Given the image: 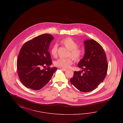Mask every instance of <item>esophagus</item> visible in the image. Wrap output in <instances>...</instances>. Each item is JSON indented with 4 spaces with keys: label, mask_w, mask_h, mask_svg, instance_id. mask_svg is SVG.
<instances>
[{
    "label": "esophagus",
    "mask_w": 123,
    "mask_h": 123,
    "mask_svg": "<svg viewBox=\"0 0 123 123\" xmlns=\"http://www.w3.org/2000/svg\"><path fill=\"white\" fill-rule=\"evenodd\" d=\"M60 70H63V71H64L67 70L66 69H62V68H60Z\"/></svg>",
    "instance_id": "1"
}]
</instances>
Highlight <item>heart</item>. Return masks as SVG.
I'll return each instance as SVG.
<instances>
[{"instance_id":"heart-1","label":"heart","mask_w":123,"mask_h":123,"mask_svg":"<svg viewBox=\"0 0 123 123\" xmlns=\"http://www.w3.org/2000/svg\"><path fill=\"white\" fill-rule=\"evenodd\" d=\"M60 43L69 50L68 56H70L75 61H79L83 55V50L81 48L77 47V43L70 37H67L60 41ZM58 45L55 44L51 49V55L54 57L57 56ZM71 57L66 59L60 58L54 62V65L62 69H67L73 64V59Z\"/></svg>"}]
</instances>
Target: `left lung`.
I'll return each mask as SVG.
<instances>
[{"mask_svg":"<svg viewBox=\"0 0 123 123\" xmlns=\"http://www.w3.org/2000/svg\"><path fill=\"white\" fill-rule=\"evenodd\" d=\"M84 43V56L78 64L82 70L74 71L70 82L79 91L88 92L95 89L104 81L108 63L105 51L98 42L87 40Z\"/></svg>","mask_w":123,"mask_h":123,"instance_id":"8db88e82","label":"left lung"}]
</instances>
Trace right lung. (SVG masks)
Wrapping results in <instances>:
<instances>
[{
    "label": "right lung",
    "instance_id": "obj_1",
    "mask_svg": "<svg viewBox=\"0 0 123 123\" xmlns=\"http://www.w3.org/2000/svg\"><path fill=\"white\" fill-rule=\"evenodd\" d=\"M53 38L50 34H43L22 47L17 59V71L19 79L26 88L35 90L43 88L57 70L56 67H50L52 62L49 47ZM46 66L45 70L41 69Z\"/></svg>",
    "mask_w": 123,
    "mask_h": 123
}]
</instances>
